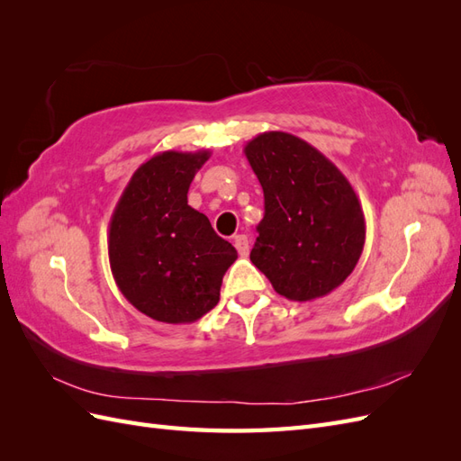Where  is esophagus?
<instances>
[{
    "mask_svg": "<svg viewBox=\"0 0 461 461\" xmlns=\"http://www.w3.org/2000/svg\"><path fill=\"white\" fill-rule=\"evenodd\" d=\"M232 242H234V248L239 249V254H240L242 258H246L248 252H249V242H248L246 236H244V234H236Z\"/></svg>",
    "mask_w": 461,
    "mask_h": 461,
    "instance_id": "1",
    "label": "esophagus"
}]
</instances>
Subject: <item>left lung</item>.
I'll use <instances>...</instances> for the list:
<instances>
[{
	"mask_svg": "<svg viewBox=\"0 0 461 461\" xmlns=\"http://www.w3.org/2000/svg\"><path fill=\"white\" fill-rule=\"evenodd\" d=\"M244 153L265 198L249 259L288 300L327 296L364 252L366 217L352 185L337 165L294 134H258Z\"/></svg>",
	"mask_w": 461,
	"mask_h": 461,
	"instance_id": "left-lung-1",
	"label": "left lung"
}]
</instances>
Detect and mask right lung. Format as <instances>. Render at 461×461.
<instances>
[{
	"instance_id": "obj_1",
	"label": "right lung",
	"mask_w": 461,
	"mask_h": 461,
	"mask_svg": "<svg viewBox=\"0 0 461 461\" xmlns=\"http://www.w3.org/2000/svg\"><path fill=\"white\" fill-rule=\"evenodd\" d=\"M212 151H163L142 163L109 221V265L122 296L161 323H194L219 302L239 258L188 205L190 183Z\"/></svg>"
}]
</instances>
